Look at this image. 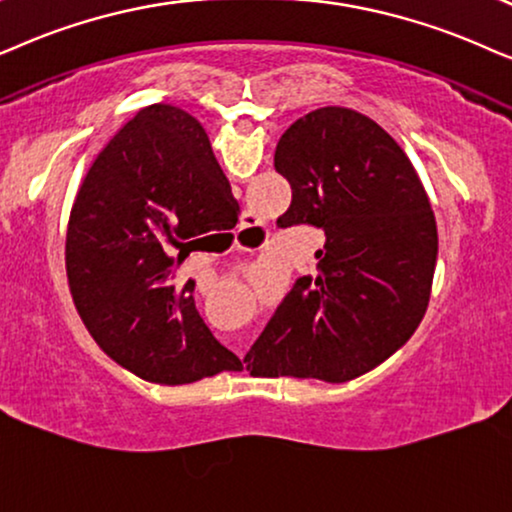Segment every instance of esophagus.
Segmentation results:
<instances>
[{
    "instance_id": "34e87169",
    "label": "esophagus",
    "mask_w": 512,
    "mask_h": 512,
    "mask_svg": "<svg viewBox=\"0 0 512 512\" xmlns=\"http://www.w3.org/2000/svg\"><path fill=\"white\" fill-rule=\"evenodd\" d=\"M252 222H255V220H252V215L245 213L243 215V227H252Z\"/></svg>"
}]
</instances>
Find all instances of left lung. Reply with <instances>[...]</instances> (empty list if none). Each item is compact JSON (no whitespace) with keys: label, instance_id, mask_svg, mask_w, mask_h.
I'll list each match as a JSON object with an SVG mask.
<instances>
[{"label":"left lung","instance_id":"obj_1","mask_svg":"<svg viewBox=\"0 0 512 512\" xmlns=\"http://www.w3.org/2000/svg\"><path fill=\"white\" fill-rule=\"evenodd\" d=\"M290 182L281 227L325 234L318 276H302L245 356L252 374L356 379L414 335L438 260L435 215L403 147L356 109L320 107L276 145Z\"/></svg>","mask_w":512,"mask_h":512}]
</instances>
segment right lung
I'll use <instances>...</instances> for the list:
<instances>
[{"mask_svg": "<svg viewBox=\"0 0 512 512\" xmlns=\"http://www.w3.org/2000/svg\"><path fill=\"white\" fill-rule=\"evenodd\" d=\"M238 203L208 133L185 109L149 105L107 142L81 182L65 264L81 320L109 358L154 384H192L241 360L217 342L177 269Z\"/></svg>", "mask_w": 512, "mask_h": 512, "instance_id": "right-lung-1", "label": "right lung"}]
</instances>
